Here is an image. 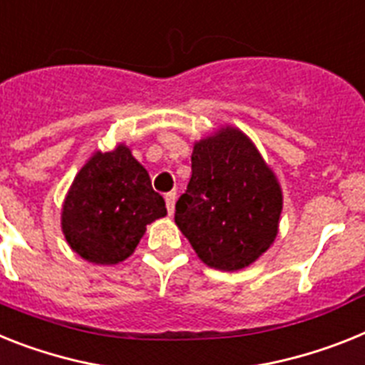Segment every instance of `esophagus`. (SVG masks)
<instances>
[{
  "instance_id": "obj_1",
  "label": "esophagus",
  "mask_w": 365,
  "mask_h": 365,
  "mask_svg": "<svg viewBox=\"0 0 365 365\" xmlns=\"http://www.w3.org/2000/svg\"><path fill=\"white\" fill-rule=\"evenodd\" d=\"M165 202H167L168 215H173V213H174V204H176V192H167V195H165Z\"/></svg>"
}]
</instances>
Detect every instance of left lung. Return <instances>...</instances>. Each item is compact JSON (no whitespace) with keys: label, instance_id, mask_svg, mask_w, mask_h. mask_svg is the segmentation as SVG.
<instances>
[{"label":"left lung","instance_id":"obj_1","mask_svg":"<svg viewBox=\"0 0 365 365\" xmlns=\"http://www.w3.org/2000/svg\"><path fill=\"white\" fill-rule=\"evenodd\" d=\"M176 226L207 267L234 272L274 243L284 206L277 174L247 133L222 125L197 140Z\"/></svg>","mask_w":365,"mask_h":365}]
</instances>
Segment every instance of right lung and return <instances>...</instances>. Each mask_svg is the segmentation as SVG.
Segmentation results:
<instances>
[{
	"label": "right lung",
	"instance_id": "right-lung-1",
	"mask_svg": "<svg viewBox=\"0 0 365 365\" xmlns=\"http://www.w3.org/2000/svg\"><path fill=\"white\" fill-rule=\"evenodd\" d=\"M165 215L148 170L118 143L111 152L96 150L79 168L61 207V228L78 256L116 265L135 252L146 226Z\"/></svg>",
	"mask_w": 365,
	"mask_h": 365
}]
</instances>
